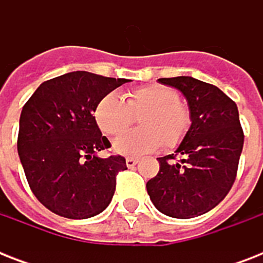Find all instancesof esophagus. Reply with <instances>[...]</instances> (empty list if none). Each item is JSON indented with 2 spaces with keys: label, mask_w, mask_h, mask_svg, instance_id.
I'll return each mask as SVG.
<instances>
[{
  "label": "esophagus",
  "mask_w": 263,
  "mask_h": 263,
  "mask_svg": "<svg viewBox=\"0 0 263 263\" xmlns=\"http://www.w3.org/2000/svg\"><path fill=\"white\" fill-rule=\"evenodd\" d=\"M125 162H127L128 168H134V166L138 164V158H132V157H128V158H125Z\"/></svg>",
  "instance_id": "obj_1"
}]
</instances>
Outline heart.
I'll return each instance as SVG.
<instances>
[{
  "instance_id": "obj_1",
  "label": "heart",
  "mask_w": 263,
  "mask_h": 263,
  "mask_svg": "<svg viewBox=\"0 0 263 263\" xmlns=\"http://www.w3.org/2000/svg\"><path fill=\"white\" fill-rule=\"evenodd\" d=\"M125 101L116 94L105 95L94 110L99 129L109 136L121 135L138 117L142 128L117 138L115 148L124 156L138 157L179 147L192 125V113L187 103L180 101L173 88L162 84H148L127 91Z\"/></svg>"
}]
</instances>
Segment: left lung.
I'll return each mask as SVG.
<instances>
[{
	"mask_svg": "<svg viewBox=\"0 0 263 263\" xmlns=\"http://www.w3.org/2000/svg\"><path fill=\"white\" fill-rule=\"evenodd\" d=\"M187 98L192 125L176 154L158 158L160 171L147 181L150 199L173 218L210 212L231 191L237 175L245 134L236 103L216 86L190 76L162 78ZM177 156L180 163H175Z\"/></svg>",
	"mask_w": 263,
	"mask_h": 263,
	"instance_id": "1",
	"label": "left lung"
}]
</instances>
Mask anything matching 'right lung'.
<instances>
[{
    "mask_svg": "<svg viewBox=\"0 0 263 263\" xmlns=\"http://www.w3.org/2000/svg\"><path fill=\"white\" fill-rule=\"evenodd\" d=\"M86 71L43 82L20 115L17 152L36 199L65 218L83 220L103 212L116 190L125 158H99L111 146L94 110L101 99L127 83Z\"/></svg>",
    "mask_w": 263,
    "mask_h": 263,
    "instance_id": "1",
    "label": "right lung"
}]
</instances>
